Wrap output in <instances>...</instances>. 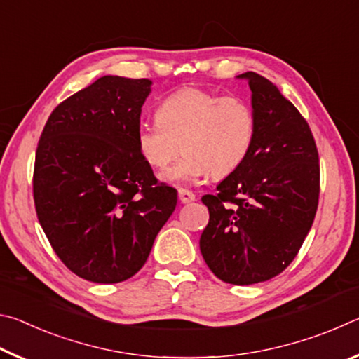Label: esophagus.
Segmentation results:
<instances>
[{
    "mask_svg": "<svg viewBox=\"0 0 359 359\" xmlns=\"http://www.w3.org/2000/svg\"><path fill=\"white\" fill-rule=\"evenodd\" d=\"M179 199H180V203L187 204V203L194 201L196 196H194V193L190 191V190H185V188H179Z\"/></svg>",
    "mask_w": 359,
    "mask_h": 359,
    "instance_id": "1",
    "label": "esophagus"
}]
</instances>
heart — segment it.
I'll return each mask as SVG.
<instances>
[{
  "instance_id": "obj_1",
  "label": "heart",
  "mask_w": 359,
  "mask_h": 359,
  "mask_svg": "<svg viewBox=\"0 0 359 359\" xmlns=\"http://www.w3.org/2000/svg\"><path fill=\"white\" fill-rule=\"evenodd\" d=\"M255 135L257 117L248 101L188 87L161 101L155 121L139 123L136 144L156 169L168 168L184 149L182 160L161 179L191 184L236 171L250 154Z\"/></svg>"
}]
</instances>
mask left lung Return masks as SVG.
<instances>
[{"instance_id":"left-lung-1","label":"left lung","mask_w":359,"mask_h":359,"mask_svg":"<svg viewBox=\"0 0 359 359\" xmlns=\"http://www.w3.org/2000/svg\"><path fill=\"white\" fill-rule=\"evenodd\" d=\"M252 90L257 135L247 160L205 194L203 258L220 280L266 282L287 267L312 228L320 194L318 151L299 111L266 77L239 74Z\"/></svg>"}]
</instances>
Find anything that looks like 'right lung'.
Masks as SVG:
<instances>
[{
	"label": "right lung",
	"mask_w": 359,
	"mask_h": 359,
	"mask_svg": "<svg viewBox=\"0 0 359 359\" xmlns=\"http://www.w3.org/2000/svg\"><path fill=\"white\" fill-rule=\"evenodd\" d=\"M151 83L102 76L58 104L39 139V223L65 266L88 282L135 276L177 204V190L158 184L136 144Z\"/></svg>",
	"instance_id": "right-lung-1"
}]
</instances>
